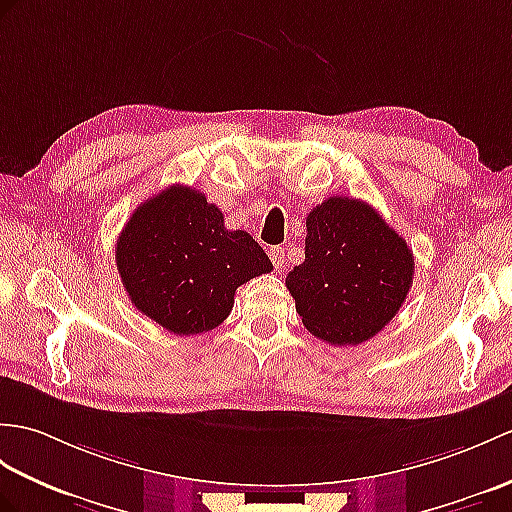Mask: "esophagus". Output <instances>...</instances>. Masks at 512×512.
I'll use <instances>...</instances> for the list:
<instances>
[{"instance_id":"esophagus-1","label":"esophagus","mask_w":512,"mask_h":512,"mask_svg":"<svg viewBox=\"0 0 512 512\" xmlns=\"http://www.w3.org/2000/svg\"><path fill=\"white\" fill-rule=\"evenodd\" d=\"M268 255H270L272 266H275V268H281V266H283V259H285V248H281V246H272L270 251H268Z\"/></svg>"}]
</instances>
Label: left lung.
Instances as JSON below:
<instances>
[{"mask_svg":"<svg viewBox=\"0 0 512 512\" xmlns=\"http://www.w3.org/2000/svg\"><path fill=\"white\" fill-rule=\"evenodd\" d=\"M305 261L285 277L303 325L334 347L382 331L406 301L414 257L364 200L331 196L307 216Z\"/></svg>","mask_w":512,"mask_h":512,"instance_id":"left-lung-1","label":"left lung"}]
</instances>
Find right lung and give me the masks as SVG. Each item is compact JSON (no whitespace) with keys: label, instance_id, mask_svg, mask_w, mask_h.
Listing matches in <instances>:
<instances>
[{"label":"right lung","instance_id":"right-lung-1","mask_svg":"<svg viewBox=\"0 0 512 512\" xmlns=\"http://www.w3.org/2000/svg\"><path fill=\"white\" fill-rule=\"evenodd\" d=\"M115 261L128 299L176 336L216 329L233 310L235 290L272 270L251 235L224 227L222 211L185 185L133 211Z\"/></svg>","mask_w":512,"mask_h":512}]
</instances>
